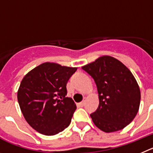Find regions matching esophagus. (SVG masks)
<instances>
[{
  "label": "esophagus",
  "instance_id": "34e87169",
  "mask_svg": "<svg viewBox=\"0 0 153 153\" xmlns=\"http://www.w3.org/2000/svg\"><path fill=\"white\" fill-rule=\"evenodd\" d=\"M85 102H86V97H85V98H84V100H82V102L79 103V105L81 106V107H83V106L85 104Z\"/></svg>",
  "mask_w": 153,
  "mask_h": 153
}]
</instances>
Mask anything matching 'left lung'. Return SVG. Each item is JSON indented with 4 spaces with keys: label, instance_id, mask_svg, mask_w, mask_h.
<instances>
[{
    "label": "left lung",
    "instance_id": "1",
    "mask_svg": "<svg viewBox=\"0 0 153 153\" xmlns=\"http://www.w3.org/2000/svg\"><path fill=\"white\" fill-rule=\"evenodd\" d=\"M97 85L99 106L90 115L97 127L105 133L120 130L137 115L140 90L137 80L123 63L104 56L82 67Z\"/></svg>",
    "mask_w": 153,
    "mask_h": 153
}]
</instances>
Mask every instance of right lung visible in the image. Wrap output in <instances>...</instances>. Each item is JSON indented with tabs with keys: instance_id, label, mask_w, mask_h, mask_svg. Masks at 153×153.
<instances>
[{
	"instance_id": "add662e5",
	"label": "right lung",
	"mask_w": 153,
	"mask_h": 153,
	"mask_svg": "<svg viewBox=\"0 0 153 153\" xmlns=\"http://www.w3.org/2000/svg\"><path fill=\"white\" fill-rule=\"evenodd\" d=\"M76 70L45 62L22 80L17 91L19 105L27 123L39 133L53 136L69 126L76 105L66 97V84Z\"/></svg>"
}]
</instances>
